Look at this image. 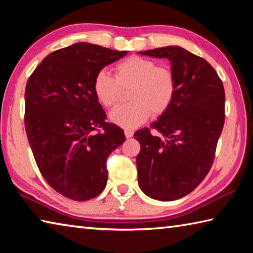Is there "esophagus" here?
<instances>
[{"label":"esophagus","instance_id":"34e87169","mask_svg":"<svg viewBox=\"0 0 253 253\" xmlns=\"http://www.w3.org/2000/svg\"><path fill=\"white\" fill-rule=\"evenodd\" d=\"M124 132H125V136L127 137V138H130V137H132V135H134V131H132L131 129H125L124 130Z\"/></svg>","mask_w":253,"mask_h":253}]
</instances>
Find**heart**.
<instances>
[{
    "label": "heart",
    "mask_w": 253,
    "mask_h": 253,
    "mask_svg": "<svg viewBox=\"0 0 253 253\" xmlns=\"http://www.w3.org/2000/svg\"><path fill=\"white\" fill-rule=\"evenodd\" d=\"M116 79L100 70L93 80V92L101 105L111 107L121 98L122 88L131 87L130 102L109 113V121L123 128H135L151 116H160L169 108L176 95V80L169 68L157 67L151 59L130 57L115 68Z\"/></svg>",
    "instance_id": "1"
}]
</instances>
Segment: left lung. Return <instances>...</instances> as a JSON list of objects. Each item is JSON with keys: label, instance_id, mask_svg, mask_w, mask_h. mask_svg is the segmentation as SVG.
Listing matches in <instances>:
<instances>
[{"label": "left lung", "instance_id": "left-lung-1", "mask_svg": "<svg viewBox=\"0 0 253 253\" xmlns=\"http://www.w3.org/2000/svg\"><path fill=\"white\" fill-rule=\"evenodd\" d=\"M168 59L176 80L169 108L151 128L137 130L138 185L149 198L174 201L191 193L207 176L224 125V88L212 66L178 45L138 52Z\"/></svg>", "mask_w": 253, "mask_h": 253}]
</instances>
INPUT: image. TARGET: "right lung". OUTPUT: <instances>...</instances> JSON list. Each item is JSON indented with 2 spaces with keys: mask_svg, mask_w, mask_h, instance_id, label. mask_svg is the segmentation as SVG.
Instances as JSON below:
<instances>
[{
  "mask_svg": "<svg viewBox=\"0 0 253 253\" xmlns=\"http://www.w3.org/2000/svg\"><path fill=\"white\" fill-rule=\"evenodd\" d=\"M127 53L78 42L50 53L28 80L24 122L34 160L49 185L68 199L99 195L107 158L125 142L122 128L105 122L93 80ZM97 127L103 131L95 133Z\"/></svg>",
  "mask_w": 253,
  "mask_h": 253,
  "instance_id": "add662e5",
  "label": "right lung"
}]
</instances>
